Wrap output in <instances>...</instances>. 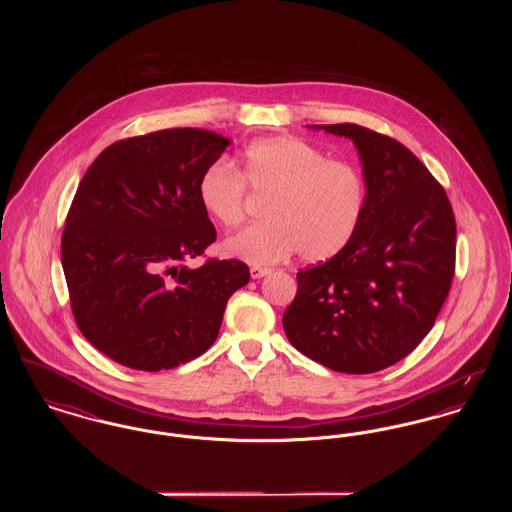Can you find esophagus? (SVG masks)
I'll list each match as a JSON object with an SVG mask.
<instances>
[{"instance_id":"esophagus-1","label":"esophagus","mask_w":512,"mask_h":512,"mask_svg":"<svg viewBox=\"0 0 512 512\" xmlns=\"http://www.w3.org/2000/svg\"><path fill=\"white\" fill-rule=\"evenodd\" d=\"M272 270L270 268L265 267H251L249 268V274H251V278L253 280H259V278H263V276H267V274H270Z\"/></svg>"}]
</instances>
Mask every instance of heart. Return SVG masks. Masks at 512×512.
<instances>
[{"label": "heart", "mask_w": 512, "mask_h": 512, "mask_svg": "<svg viewBox=\"0 0 512 512\" xmlns=\"http://www.w3.org/2000/svg\"><path fill=\"white\" fill-rule=\"evenodd\" d=\"M245 184L270 195L268 220L230 236L222 249L255 267L280 263L295 251L307 263L326 261L351 242L363 219L359 171L295 136L251 144L240 172L226 161L207 167L197 184L203 211L224 228L238 226L245 217Z\"/></svg>", "instance_id": "b5f03b06"}]
</instances>
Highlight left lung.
I'll return each mask as SVG.
<instances>
[{
    "label": "left lung",
    "mask_w": 512,
    "mask_h": 512,
    "mask_svg": "<svg viewBox=\"0 0 512 512\" xmlns=\"http://www.w3.org/2000/svg\"><path fill=\"white\" fill-rule=\"evenodd\" d=\"M349 138L365 178V211L351 242L297 272L282 324L297 351L345 374L407 357L432 330L455 272L451 203L420 159L359 124H311Z\"/></svg>",
    "instance_id": "1"
}]
</instances>
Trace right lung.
Instances as JSON below:
<instances>
[{
    "label": "right lung",
    "mask_w": 512,
    "mask_h": 512,
    "mask_svg": "<svg viewBox=\"0 0 512 512\" xmlns=\"http://www.w3.org/2000/svg\"><path fill=\"white\" fill-rule=\"evenodd\" d=\"M230 140L169 128L103 149L67 215L61 263L74 320L96 349L136 370H169L219 336L230 295L249 282L242 261H186L217 240L201 174Z\"/></svg>",
    "instance_id": "obj_1"
}]
</instances>
